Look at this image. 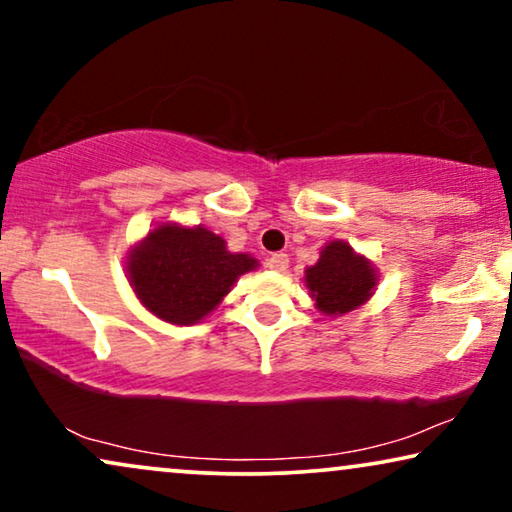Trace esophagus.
Instances as JSON below:
<instances>
[{"label":"esophagus","instance_id":"34e87169","mask_svg":"<svg viewBox=\"0 0 512 512\" xmlns=\"http://www.w3.org/2000/svg\"><path fill=\"white\" fill-rule=\"evenodd\" d=\"M268 268L275 270V272H286V268H289V256H286V254H272L268 258Z\"/></svg>","mask_w":512,"mask_h":512}]
</instances>
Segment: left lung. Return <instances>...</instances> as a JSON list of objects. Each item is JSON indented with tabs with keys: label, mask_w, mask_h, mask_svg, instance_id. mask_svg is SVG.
<instances>
[{
	"label": "left lung",
	"mask_w": 512,
	"mask_h": 512,
	"mask_svg": "<svg viewBox=\"0 0 512 512\" xmlns=\"http://www.w3.org/2000/svg\"><path fill=\"white\" fill-rule=\"evenodd\" d=\"M305 284L319 312L342 317L373 296L377 270L347 242L333 240L321 249L319 261L305 270Z\"/></svg>",
	"instance_id": "1"
}]
</instances>
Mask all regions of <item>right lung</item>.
Returning <instances> with one entry per match:
<instances>
[{
  "label": "right lung",
  "mask_w": 512,
  "mask_h": 512,
  "mask_svg": "<svg viewBox=\"0 0 512 512\" xmlns=\"http://www.w3.org/2000/svg\"><path fill=\"white\" fill-rule=\"evenodd\" d=\"M256 265L254 256L230 254L212 230L163 223L128 251L125 270L146 310L167 324L188 326L205 319Z\"/></svg>",
  "instance_id": "add662e5"
}]
</instances>
